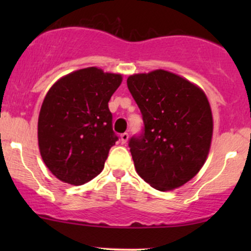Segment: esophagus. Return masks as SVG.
Instances as JSON below:
<instances>
[{
    "label": "esophagus",
    "mask_w": 251,
    "mask_h": 251,
    "mask_svg": "<svg viewBox=\"0 0 251 251\" xmlns=\"http://www.w3.org/2000/svg\"><path fill=\"white\" fill-rule=\"evenodd\" d=\"M120 140H122L123 144H125L126 142H127V140H128V133H126V132H125V133L120 134Z\"/></svg>",
    "instance_id": "34e87169"
}]
</instances>
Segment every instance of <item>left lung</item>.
<instances>
[{"label":"left lung","instance_id":"8db88e82","mask_svg":"<svg viewBox=\"0 0 251 251\" xmlns=\"http://www.w3.org/2000/svg\"><path fill=\"white\" fill-rule=\"evenodd\" d=\"M127 87L142 112V133L128 140L138 175L169 191L200 172L212 138V113L204 92L168 71L128 76Z\"/></svg>","mask_w":251,"mask_h":251}]
</instances>
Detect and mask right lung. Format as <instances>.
<instances>
[{"label": "right lung", "mask_w": 251, "mask_h": 251, "mask_svg": "<svg viewBox=\"0 0 251 251\" xmlns=\"http://www.w3.org/2000/svg\"><path fill=\"white\" fill-rule=\"evenodd\" d=\"M122 80L120 74L88 67L61 77L48 91L37 138L43 162L60 180L82 185L102 171L118 140L108 101Z\"/></svg>", "instance_id": "obj_1"}]
</instances>
